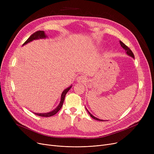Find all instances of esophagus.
<instances>
[{"mask_svg": "<svg viewBox=\"0 0 154 154\" xmlns=\"http://www.w3.org/2000/svg\"><path fill=\"white\" fill-rule=\"evenodd\" d=\"M85 80H86L85 77L84 75H82L77 77V79H76L77 82H79V83H80V82H84V81H85Z\"/></svg>", "mask_w": 154, "mask_h": 154, "instance_id": "esophagus-1", "label": "esophagus"}]
</instances>
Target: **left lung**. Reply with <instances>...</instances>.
Wrapping results in <instances>:
<instances>
[{"instance_id": "1", "label": "left lung", "mask_w": 154, "mask_h": 154, "mask_svg": "<svg viewBox=\"0 0 154 154\" xmlns=\"http://www.w3.org/2000/svg\"><path fill=\"white\" fill-rule=\"evenodd\" d=\"M120 45L122 46V47L124 48V49L126 51V53H127V54L128 55H129V56H131V57H132V58H134V54H133V52H132V51L130 49V48H129L126 45H125L122 42H121V41H120ZM86 110H87V111L88 112V114L90 115V116L92 117V118H93L94 119H95V120H99V121H104L103 120H101V119H98V118H97V117H94L93 115H92L91 113L88 112V110L86 109Z\"/></svg>"}]
</instances>
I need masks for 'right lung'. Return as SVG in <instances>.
<instances>
[{
  "label": "right lung",
  "mask_w": 154,
  "mask_h": 154,
  "mask_svg": "<svg viewBox=\"0 0 154 154\" xmlns=\"http://www.w3.org/2000/svg\"><path fill=\"white\" fill-rule=\"evenodd\" d=\"M46 37H47V36L45 35L44 31H43V30L37 31V32H35V33H34L33 34H32L29 37V38L26 40V41L23 43V44L22 45H26L27 43H29L30 42H32V40H37V39H40V38H45ZM71 87H72V85L70 86L69 87L66 88V89H65L63 91V92L62 93V95H61V99H60V103L59 104V106L57 107L54 110H52V111H51L50 112L44 113V114H38V113H34V114L35 115H37V116H40V117H51V116H53L55 114H56L60 110V109L62 108L63 103V101H64V99H65V97H66V94L70 89Z\"/></svg>",
  "instance_id": "right-lung-1"
}]
</instances>
